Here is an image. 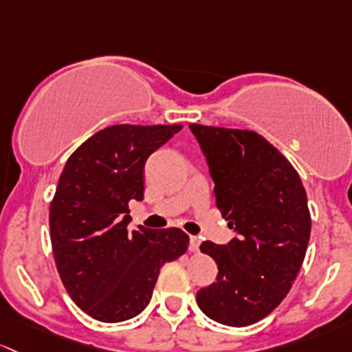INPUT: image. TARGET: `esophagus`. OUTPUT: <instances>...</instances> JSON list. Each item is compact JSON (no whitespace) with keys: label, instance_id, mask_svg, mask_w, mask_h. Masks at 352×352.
<instances>
[{"label":"esophagus","instance_id":"1","mask_svg":"<svg viewBox=\"0 0 352 352\" xmlns=\"http://www.w3.org/2000/svg\"><path fill=\"white\" fill-rule=\"evenodd\" d=\"M200 237H197V235H191L190 237V251L191 252H198V249H200Z\"/></svg>","mask_w":352,"mask_h":352}]
</instances>
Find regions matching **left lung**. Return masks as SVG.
<instances>
[{
	"label": "left lung",
	"instance_id": "8db88e82",
	"mask_svg": "<svg viewBox=\"0 0 352 352\" xmlns=\"http://www.w3.org/2000/svg\"><path fill=\"white\" fill-rule=\"evenodd\" d=\"M215 183L217 208L237 232L229 244L205 241L219 267L197 293L203 314L230 327L259 322L292 288L309 245L311 220L298 173L252 130L190 123Z\"/></svg>",
	"mask_w": 352,
	"mask_h": 352
}]
</instances>
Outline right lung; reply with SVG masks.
<instances>
[{"label": "right lung", "instance_id": "obj_1", "mask_svg": "<svg viewBox=\"0 0 352 352\" xmlns=\"http://www.w3.org/2000/svg\"><path fill=\"white\" fill-rule=\"evenodd\" d=\"M183 125H113L67 159L50 203L57 271L76 305L100 322L146 309L159 271L186 252L181 229L130 232L129 201L144 200V166Z\"/></svg>", "mask_w": 352, "mask_h": 352}]
</instances>
